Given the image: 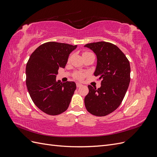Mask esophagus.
<instances>
[{
    "label": "esophagus",
    "instance_id": "34e87169",
    "mask_svg": "<svg viewBox=\"0 0 157 157\" xmlns=\"http://www.w3.org/2000/svg\"><path fill=\"white\" fill-rule=\"evenodd\" d=\"M82 86V84H80V83H77V88H79V87Z\"/></svg>",
    "mask_w": 157,
    "mask_h": 157
}]
</instances>
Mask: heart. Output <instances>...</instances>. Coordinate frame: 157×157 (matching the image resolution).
I'll use <instances>...</instances> for the list:
<instances>
[{
	"mask_svg": "<svg viewBox=\"0 0 157 157\" xmlns=\"http://www.w3.org/2000/svg\"><path fill=\"white\" fill-rule=\"evenodd\" d=\"M90 54V52H84V53L83 54V55H84V54ZM69 59H70V58H69ZM73 77H74V78H76V79L81 80H82V79L84 78L85 74L83 73H82V72H76V73H75V74H74V75H73Z\"/></svg>",
	"mask_w": 157,
	"mask_h": 157,
	"instance_id": "heart-1",
	"label": "heart"
}]
</instances>
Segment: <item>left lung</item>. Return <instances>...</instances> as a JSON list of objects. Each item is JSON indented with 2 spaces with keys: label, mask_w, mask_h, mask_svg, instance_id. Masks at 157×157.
Returning a JSON list of instances; mask_svg holds the SVG:
<instances>
[{
  "label": "left lung",
  "mask_w": 157,
  "mask_h": 157,
  "mask_svg": "<svg viewBox=\"0 0 157 157\" xmlns=\"http://www.w3.org/2000/svg\"><path fill=\"white\" fill-rule=\"evenodd\" d=\"M84 46L96 54L94 75L101 80V86L98 89L88 86L85 107L93 115L106 116L119 107L125 96L130 82V62L124 54L110 42H92Z\"/></svg>",
  "instance_id": "8db88e82"
}]
</instances>
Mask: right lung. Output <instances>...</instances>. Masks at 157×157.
I'll return each mask as SVG.
<instances>
[{"label": "right lung", "instance_id": "obj_1", "mask_svg": "<svg viewBox=\"0 0 157 157\" xmlns=\"http://www.w3.org/2000/svg\"><path fill=\"white\" fill-rule=\"evenodd\" d=\"M77 45L48 42L33 52L26 65V85L32 100L42 111L58 115L68 109L76 84L62 83L56 78L64 68L70 53Z\"/></svg>", "mask_w": 157, "mask_h": 157}]
</instances>
